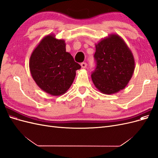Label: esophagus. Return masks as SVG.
Instances as JSON below:
<instances>
[{"label": "esophagus", "mask_w": 158, "mask_h": 158, "mask_svg": "<svg viewBox=\"0 0 158 158\" xmlns=\"http://www.w3.org/2000/svg\"><path fill=\"white\" fill-rule=\"evenodd\" d=\"M81 66H82V68L85 69L87 66V63H81Z\"/></svg>", "instance_id": "34e87169"}]
</instances>
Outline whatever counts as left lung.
Segmentation results:
<instances>
[{
  "label": "left lung",
  "instance_id": "left-lung-1",
  "mask_svg": "<svg viewBox=\"0 0 158 158\" xmlns=\"http://www.w3.org/2000/svg\"><path fill=\"white\" fill-rule=\"evenodd\" d=\"M96 68L92 74L99 92L113 94L125 88L135 71V62L131 49L117 34H110L95 44Z\"/></svg>",
  "mask_w": 158,
  "mask_h": 158
}]
</instances>
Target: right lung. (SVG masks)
<instances>
[{
    "label": "right lung",
    "instance_id": "1",
    "mask_svg": "<svg viewBox=\"0 0 158 158\" xmlns=\"http://www.w3.org/2000/svg\"><path fill=\"white\" fill-rule=\"evenodd\" d=\"M29 66L33 79L43 91L54 96L66 92L81 66L66 51L64 40L54 34L43 38L33 50Z\"/></svg>",
    "mask_w": 158,
    "mask_h": 158
}]
</instances>
